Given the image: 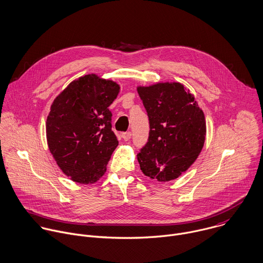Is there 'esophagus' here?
Instances as JSON below:
<instances>
[{
	"instance_id": "obj_1",
	"label": "esophagus",
	"mask_w": 263,
	"mask_h": 263,
	"mask_svg": "<svg viewBox=\"0 0 263 263\" xmlns=\"http://www.w3.org/2000/svg\"><path fill=\"white\" fill-rule=\"evenodd\" d=\"M121 138L126 142V141H128V140H130V138H132V133L130 132H126V133H122L121 134Z\"/></svg>"
}]
</instances>
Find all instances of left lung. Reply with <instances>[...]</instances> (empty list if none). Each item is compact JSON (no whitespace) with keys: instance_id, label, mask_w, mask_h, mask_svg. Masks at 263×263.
I'll list each match as a JSON object with an SVG mask.
<instances>
[{"instance_id":"left-lung-1","label":"left lung","mask_w":263,"mask_h":263,"mask_svg":"<svg viewBox=\"0 0 263 263\" xmlns=\"http://www.w3.org/2000/svg\"><path fill=\"white\" fill-rule=\"evenodd\" d=\"M149 117L147 144L137 155L144 175L175 180L198 157L205 140V119L194 96L180 82L138 86Z\"/></svg>"}]
</instances>
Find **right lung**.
Here are the masks:
<instances>
[{"label":"right lung","instance_id":"add662e5","mask_svg":"<svg viewBox=\"0 0 263 263\" xmlns=\"http://www.w3.org/2000/svg\"><path fill=\"white\" fill-rule=\"evenodd\" d=\"M120 86L88 74L72 81L53 101L46 121L48 148L63 173L80 184L106 173L118 145L109 106Z\"/></svg>","mask_w":263,"mask_h":263}]
</instances>
